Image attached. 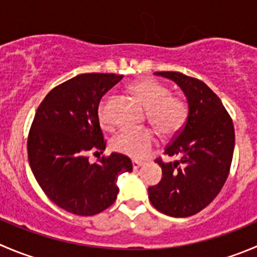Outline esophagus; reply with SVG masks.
Segmentation results:
<instances>
[{"instance_id": "1", "label": "esophagus", "mask_w": 257, "mask_h": 257, "mask_svg": "<svg viewBox=\"0 0 257 257\" xmlns=\"http://www.w3.org/2000/svg\"><path fill=\"white\" fill-rule=\"evenodd\" d=\"M132 164H133V168L134 169H138L139 167H142V162H139V161H136V159H133V161H132Z\"/></svg>"}]
</instances>
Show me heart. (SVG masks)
I'll list each match as a JSON object with an SVG mask.
<instances>
[{
    "label": "heart",
    "mask_w": 257,
    "mask_h": 257,
    "mask_svg": "<svg viewBox=\"0 0 257 257\" xmlns=\"http://www.w3.org/2000/svg\"><path fill=\"white\" fill-rule=\"evenodd\" d=\"M132 95L146 106L147 118L152 125L164 137L176 134L182 129L187 119L188 108L183 99L169 95V89L153 79H139L128 86ZM106 103L99 106V120L106 125ZM111 149L134 159H142L151 153L154 144V134L148 128H128L119 132L111 139Z\"/></svg>",
    "instance_id": "heart-1"
}]
</instances>
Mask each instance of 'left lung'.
<instances>
[{"label":"left lung","instance_id":"8db88e82","mask_svg":"<svg viewBox=\"0 0 257 257\" xmlns=\"http://www.w3.org/2000/svg\"><path fill=\"white\" fill-rule=\"evenodd\" d=\"M154 75L174 81L183 91L188 115L164 153L161 182L148 188L152 205L167 216L188 217L210 205L227 179L235 148L232 120L217 95L198 79L176 71Z\"/></svg>","mask_w":257,"mask_h":257}]
</instances>
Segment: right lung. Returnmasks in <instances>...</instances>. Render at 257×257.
I'll list each match as a JSON object with an SVG mask.
<instances>
[{"instance_id":"add662e5","label":"right lung","mask_w":257,"mask_h":257,"mask_svg":"<svg viewBox=\"0 0 257 257\" xmlns=\"http://www.w3.org/2000/svg\"><path fill=\"white\" fill-rule=\"evenodd\" d=\"M123 79L115 74H80L52 89L35 114L27 152L45 195L62 210L93 216L113 205L119 174L133 171L126 156L111 153L89 163L90 152L105 149L99 123L101 98Z\"/></svg>"}]
</instances>
